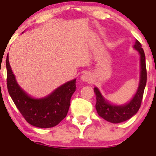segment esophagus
Masks as SVG:
<instances>
[{"instance_id":"obj_1","label":"esophagus","mask_w":156,"mask_h":156,"mask_svg":"<svg viewBox=\"0 0 156 156\" xmlns=\"http://www.w3.org/2000/svg\"><path fill=\"white\" fill-rule=\"evenodd\" d=\"M81 80L83 81V82H90L92 80V76L91 74L89 73H86L83 74L80 77Z\"/></svg>"}]
</instances>
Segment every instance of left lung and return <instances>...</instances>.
Returning <instances> with one entry per match:
<instances>
[{"label": "left lung", "instance_id": "left-lung-1", "mask_svg": "<svg viewBox=\"0 0 156 156\" xmlns=\"http://www.w3.org/2000/svg\"><path fill=\"white\" fill-rule=\"evenodd\" d=\"M133 48L140 55V80L137 90L130 101L123 105H115L105 98L98 87H94L96 95L95 108L101 118L112 123H119L130 119L139 110L147 82L145 55L138 41H135Z\"/></svg>", "mask_w": 156, "mask_h": 156}]
</instances>
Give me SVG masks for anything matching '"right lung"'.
<instances>
[{
  "label": "right lung",
  "mask_w": 156,
  "mask_h": 156,
  "mask_svg": "<svg viewBox=\"0 0 156 156\" xmlns=\"http://www.w3.org/2000/svg\"><path fill=\"white\" fill-rule=\"evenodd\" d=\"M8 93L23 116L32 126L39 128L55 126L68 113L70 99L76 90V80L65 83L44 98L31 97L23 90L11 68L8 54L6 58Z\"/></svg>",
  "instance_id": "add662e5"
}]
</instances>
